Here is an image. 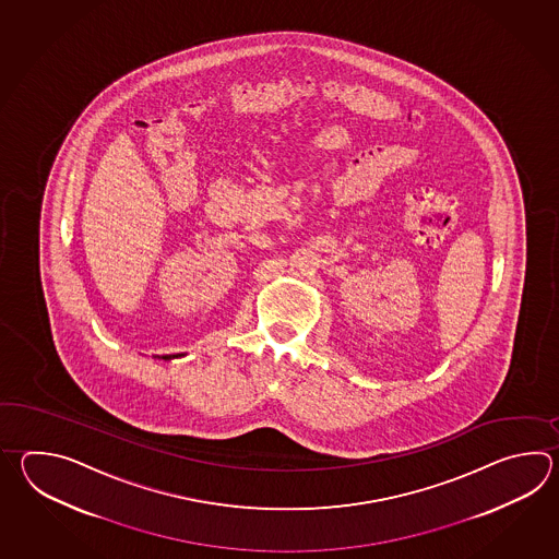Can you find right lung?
Here are the masks:
<instances>
[{
    "label": "right lung",
    "mask_w": 559,
    "mask_h": 559,
    "mask_svg": "<svg viewBox=\"0 0 559 559\" xmlns=\"http://www.w3.org/2000/svg\"><path fill=\"white\" fill-rule=\"evenodd\" d=\"M155 359H164V361H169V359H174V357H179V354L178 356H154Z\"/></svg>",
    "instance_id": "add662e5"
}]
</instances>
